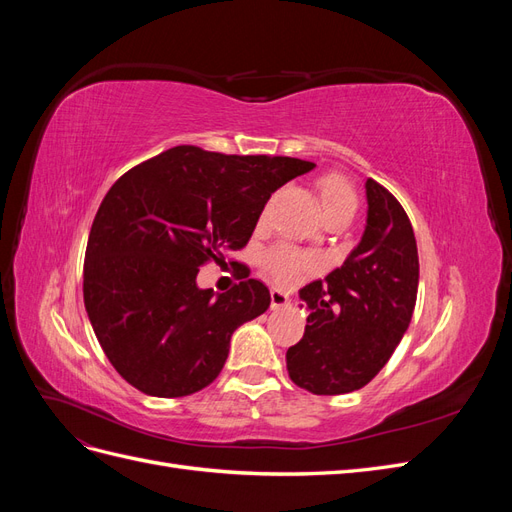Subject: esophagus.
Segmentation results:
<instances>
[{"label":"esophagus","mask_w":512,"mask_h":512,"mask_svg":"<svg viewBox=\"0 0 512 512\" xmlns=\"http://www.w3.org/2000/svg\"><path fill=\"white\" fill-rule=\"evenodd\" d=\"M290 305V297L280 290V288H271V307L273 309H282V307H288Z\"/></svg>","instance_id":"34e87169"}]
</instances>
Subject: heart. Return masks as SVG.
<instances>
[{"label": "heart", "instance_id": "b5f03b06", "mask_svg": "<svg viewBox=\"0 0 512 512\" xmlns=\"http://www.w3.org/2000/svg\"><path fill=\"white\" fill-rule=\"evenodd\" d=\"M318 188H320L324 215L331 211L348 209V207L356 209V194L352 190V185L344 177H339V175L322 177ZM265 267L277 282L292 284L294 280H299V275L303 271L314 267V260L309 256H303L299 252L290 250V247H275V250H271L265 256Z\"/></svg>", "mask_w": 512, "mask_h": 512}]
</instances>
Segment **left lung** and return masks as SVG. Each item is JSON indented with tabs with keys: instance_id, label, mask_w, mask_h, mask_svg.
<instances>
[{
	"instance_id": "1",
	"label": "left lung",
	"mask_w": 512,
	"mask_h": 512,
	"mask_svg": "<svg viewBox=\"0 0 512 512\" xmlns=\"http://www.w3.org/2000/svg\"><path fill=\"white\" fill-rule=\"evenodd\" d=\"M361 241L327 286L301 288L309 316L299 344L286 352L290 380L314 395H344L374 380L408 331L418 290L414 230L397 198L365 181Z\"/></svg>"
}]
</instances>
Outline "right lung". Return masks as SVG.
Listing matches in <instances>:
<instances>
[{"mask_svg":"<svg viewBox=\"0 0 512 512\" xmlns=\"http://www.w3.org/2000/svg\"><path fill=\"white\" fill-rule=\"evenodd\" d=\"M314 166L181 145L113 183L91 224L83 299L123 380L185 397L220 376L232 333L265 314L271 294L258 280L198 288V267L241 250L271 194Z\"/></svg>","mask_w":512,"mask_h":512,"instance_id":"1","label":"right lung"}]
</instances>
